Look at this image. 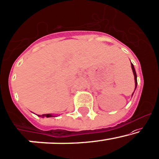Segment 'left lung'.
<instances>
[{
    "label": "left lung",
    "instance_id": "left-lung-1",
    "mask_svg": "<svg viewBox=\"0 0 159 159\" xmlns=\"http://www.w3.org/2000/svg\"><path fill=\"white\" fill-rule=\"evenodd\" d=\"M131 68H132V70H133V73H134V80H135V89H134V91H135L136 88H137V73H136V71H135V69H134V66L133 64L131 63ZM134 93H132V96H133Z\"/></svg>",
    "mask_w": 159,
    "mask_h": 159
}]
</instances>
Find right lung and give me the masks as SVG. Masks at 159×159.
Returning a JSON list of instances; mask_svg holds the SVG:
<instances>
[{
    "label": "right lung",
    "mask_w": 159,
    "mask_h": 159,
    "mask_svg": "<svg viewBox=\"0 0 159 159\" xmlns=\"http://www.w3.org/2000/svg\"><path fill=\"white\" fill-rule=\"evenodd\" d=\"M38 116L39 117H41V118H44V117H47V118H50V117H56L53 116V115L51 114H43V115H38Z\"/></svg>",
    "instance_id": "add662e5"
}]
</instances>
